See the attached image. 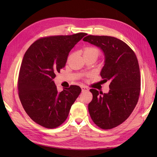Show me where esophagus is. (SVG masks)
Returning <instances> with one entry per match:
<instances>
[{
  "instance_id": "esophagus-1",
  "label": "esophagus",
  "mask_w": 157,
  "mask_h": 157,
  "mask_svg": "<svg viewBox=\"0 0 157 157\" xmlns=\"http://www.w3.org/2000/svg\"><path fill=\"white\" fill-rule=\"evenodd\" d=\"M81 89H82V92H86L88 90V88L86 86H82Z\"/></svg>"
}]
</instances>
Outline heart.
I'll return each instance as SVG.
<instances>
[{
  "instance_id": "1",
  "label": "heart",
  "mask_w": 157,
  "mask_h": 157,
  "mask_svg": "<svg viewBox=\"0 0 157 157\" xmlns=\"http://www.w3.org/2000/svg\"><path fill=\"white\" fill-rule=\"evenodd\" d=\"M99 54V51L98 48H95V47L89 46L85 48L84 50V56H88V55H95L97 57Z\"/></svg>"
}]
</instances>
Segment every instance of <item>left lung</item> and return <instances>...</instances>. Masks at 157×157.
<instances>
[{
    "mask_svg": "<svg viewBox=\"0 0 157 157\" xmlns=\"http://www.w3.org/2000/svg\"><path fill=\"white\" fill-rule=\"evenodd\" d=\"M83 40L103 50L105 65L100 75L104 82H110L107 94L90 90L93 95L88 104L90 115L101 129H112L130 117L138 101L141 87L138 61L130 47L115 37L88 35Z\"/></svg>",
    "mask_w": 157,
    "mask_h": 157,
    "instance_id": "8db88e82",
    "label": "left lung"
}]
</instances>
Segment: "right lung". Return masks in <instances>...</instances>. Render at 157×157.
<instances>
[{
    "label": "right lung",
    "instance_id": "add662e5",
    "mask_svg": "<svg viewBox=\"0 0 157 157\" xmlns=\"http://www.w3.org/2000/svg\"><path fill=\"white\" fill-rule=\"evenodd\" d=\"M86 35L40 38L26 51L19 73L18 94L26 113L38 124L52 129L67 119L81 88L71 85L59 92L53 79L65 67L71 50Z\"/></svg>",
    "mask_w": 157,
    "mask_h": 157
}]
</instances>
